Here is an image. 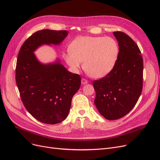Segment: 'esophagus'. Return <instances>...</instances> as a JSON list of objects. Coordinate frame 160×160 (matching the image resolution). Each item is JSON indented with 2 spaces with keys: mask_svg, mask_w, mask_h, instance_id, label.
Wrapping results in <instances>:
<instances>
[{
  "mask_svg": "<svg viewBox=\"0 0 160 160\" xmlns=\"http://www.w3.org/2000/svg\"><path fill=\"white\" fill-rule=\"evenodd\" d=\"M88 81L85 78H82L81 79V84L82 85H85V84H88Z\"/></svg>",
  "mask_w": 160,
  "mask_h": 160,
  "instance_id": "esophagus-1",
  "label": "esophagus"
}]
</instances>
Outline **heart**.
Returning <instances> with one entry per match:
<instances>
[{"label": "heart", "mask_w": 160, "mask_h": 160, "mask_svg": "<svg viewBox=\"0 0 160 160\" xmlns=\"http://www.w3.org/2000/svg\"><path fill=\"white\" fill-rule=\"evenodd\" d=\"M119 53L118 43L112 37L80 36L71 41L63 59L75 71L79 69L81 62H83L87 73L101 78L114 68Z\"/></svg>", "instance_id": "b5f03b06"}]
</instances>
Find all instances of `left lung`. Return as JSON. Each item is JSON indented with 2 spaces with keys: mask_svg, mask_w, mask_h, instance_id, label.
<instances>
[{
  "mask_svg": "<svg viewBox=\"0 0 160 160\" xmlns=\"http://www.w3.org/2000/svg\"><path fill=\"white\" fill-rule=\"evenodd\" d=\"M113 35L119 47L117 62L109 74L93 82L95 105L108 120L127 115L137 103L143 88V58L138 46L123 32Z\"/></svg>",
  "mask_w": 160,
  "mask_h": 160,
  "instance_id": "8db88e82",
  "label": "left lung"
}]
</instances>
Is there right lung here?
<instances>
[{"mask_svg":"<svg viewBox=\"0 0 160 160\" xmlns=\"http://www.w3.org/2000/svg\"><path fill=\"white\" fill-rule=\"evenodd\" d=\"M67 35V31H38L23 43L17 57L15 79L23 105L33 118L47 124L66 119L81 77L67 71L59 59L41 63L33 52L42 45H59Z\"/></svg>","mask_w":160,"mask_h":160,"instance_id":"add662e5","label":"right lung"}]
</instances>
